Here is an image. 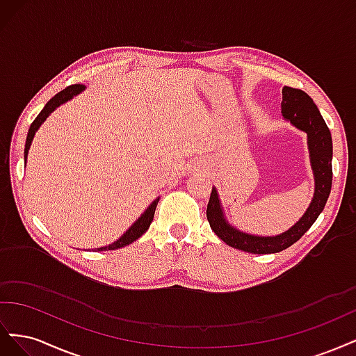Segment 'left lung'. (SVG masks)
<instances>
[{"label": "left lung", "instance_id": "1", "mask_svg": "<svg viewBox=\"0 0 356 356\" xmlns=\"http://www.w3.org/2000/svg\"><path fill=\"white\" fill-rule=\"evenodd\" d=\"M281 113L285 122L307 135V148L310 168L315 179V193L309 208L293 227L276 236H258L233 227L225 218L217 188L212 187L207 209L211 229L222 242L245 252L275 254L296 243L312 227V224L316 221L319 213L324 211L331 191L332 139L330 129L327 127V123L322 118L314 99L303 90L286 88L285 86L282 89Z\"/></svg>", "mask_w": 356, "mask_h": 356}]
</instances>
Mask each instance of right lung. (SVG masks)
Instances as JSON below:
<instances>
[{
	"label": "right lung",
	"instance_id": "add662e5",
	"mask_svg": "<svg viewBox=\"0 0 356 356\" xmlns=\"http://www.w3.org/2000/svg\"><path fill=\"white\" fill-rule=\"evenodd\" d=\"M86 88L81 84H72L70 86V88L63 89L62 92L56 93L53 98L44 105V108L41 110V113L37 115V118L34 122H32L29 131H28V135H26V143H25V165H26V159H28V153H29V148H31V144H32V139H34L35 136V132L40 129V126L46 122V118L55 111L58 106H60L62 104H65L68 101H71L74 96L80 95ZM160 197H156L152 203H149V207L141 213V217H139L131 227H129L120 238H118L115 242L106 245V246H101V248H96L95 251H113V250H118V248H123V246H127L129 243L135 242L136 239L141 238V236L149 229V224H152L153 218H154V212H156V207L159 203Z\"/></svg>",
	"mask_w": 356,
	"mask_h": 356
}]
</instances>
